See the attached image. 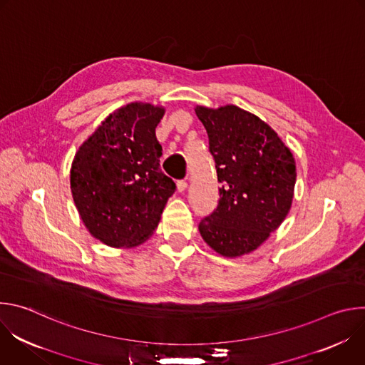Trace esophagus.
<instances>
[{
	"label": "esophagus",
	"mask_w": 365,
	"mask_h": 365,
	"mask_svg": "<svg viewBox=\"0 0 365 365\" xmlns=\"http://www.w3.org/2000/svg\"><path fill=\"white\" fill-rule=\"evenodd\" d=\"M187 189V182L186 180H179L178 182V190L179 192H185Z\"/></svg>",
	"instance_id": "obj_1"
}]
</instances>
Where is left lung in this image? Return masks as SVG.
<instances>
[{"label":"left lung","mask_w":365,"mask_h":365,"mask_svg":"<svg viewBox=\"0 0 365 365\" xmlns=\"http://www.w3.org/2000/svg\"><path fill=\"white\" fill-rule=\"evenodd\" d=\"M195 113L210 137L220 200L199 222L203 241L224 257L257 250L290 211L296 163L277 133L257 115L235 106Z\"/></svg>","instance_id":"1"}]
</instances>
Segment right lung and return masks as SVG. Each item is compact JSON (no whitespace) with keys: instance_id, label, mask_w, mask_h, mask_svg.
Here are the masks:
<instances>
[{"instance_id":"1","label":"right lung","mask_w":365,"mask_h":365,"mask_svg":"<svg viewBox=\"0 0 365 365\" xmlns=\"http://www.w3.org/2000/svg\"><path fill=\"white\" fill-rule=\"evenodd\" d=\"M163 115V107L127 103L75 154L71 189L78 212L88 231L110 247H137L151 237L176 190L160 170L155 127Z\"/></svg>"}]
</instances>
